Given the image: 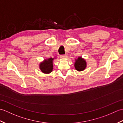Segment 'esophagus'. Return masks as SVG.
Listing matches in <instances>:
<instances>
[{
  "instance_id": "1",
  "label": "esophagus",
  "mask_w": 123,
  "mask_h": 123,
  "mask_svg": "<svg viewBox=\"0 0 123 123\" xmlns=\"http://www.w3.org/2000/svg\"><path fill=\"white\" fill-rule=\"evenodd\" d=\"M67 57V54L61 55L60 56V57H61V58H62V59H66Z\"/></svg>"
}]
</instances>
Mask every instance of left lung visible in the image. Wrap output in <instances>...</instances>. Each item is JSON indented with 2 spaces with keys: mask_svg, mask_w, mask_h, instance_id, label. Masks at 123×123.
Listing matches in <instances>:
<instances>
[{
  "mask_svg": "<svg viewBox=\"0 0 123 123\" xmlns=\"http://www.w3.org/2000/svg\"><path fill=\"white\" fill-rule=\"evenodd\" d=\"M74 68L78 71H82L87 68V62L81 56H79L75 59Z\"/></svg>",
  "mask_w": 123,
  "mask_h": 123,
  "instance_id": "8db88e82",
  "label": "left lung"
}]
</instances>
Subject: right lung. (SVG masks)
Here are the masks:
<instances>
[{
	"instance_id": "add662e5",
	"label": "right lung",
	"mask_w": 123,
	"mask_h": 123,
	"mask_svg": "<svg viewBox=\"0 0 123 123\" xmlns=\"http://www.w3.org/2000/svg\"><path fill=\"white\" fill-rule=\"evenodd\" d=\"M55 57H49L48 59H44L39 64V68L44 74H49L52 72L53 69V61Z\"/></svg>"
}]
</instances>
